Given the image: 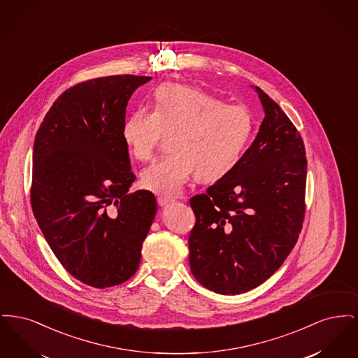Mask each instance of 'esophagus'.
Segmentation results:
<instances>
[{
    "instance_id": "esophagus-1",
    "label": "esophagus",
    "mask_w": 358,
    "mask_h": 358,
    "mask_svg": "<svg viewBox=\"0 0 358 358\" xmlns=\"http://www.w3.org/2000/svg\"><path fill=\"white\" fill-rule=\"evenodd\" d=\"M173 201H174V200L171 199V197H158V199H157V203H158L159 206H166V205L171 204Z\"/></svg>"
}]
</instances>
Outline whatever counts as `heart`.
Instances as JSON below:
<instances>
[{
  "mask_svg": "<svg viewBox=\"0 0 358 358\" xmlns=\"http://www.w3.org/2000/svg\"><path fill=\"white\" fill-rule=\"evenodd\" d=\"M254 118L243 104L189 85L165 83L154 91V108L138 107L122 126L123 141L141 162H149L164 134H173V153L142 173V187L176 196L187 181L212 182L238 166L254 136Z\"/></svg>",
  "mask_w": 358,
  "mask_h": 358,
  "instance_id": "b5f03b06",
  "label": "heart"
}]
</instances>
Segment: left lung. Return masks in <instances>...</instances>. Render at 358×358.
Here are the masks:
<instances>
[{"label":"left lung","instance_id":"8db88e82","mask_svg":"<svg viewBox=\"0 0 358 358\" xmlns=\"http://www.w3.org/2000/svg\"><path fill=\"white\" fill-rule=\"evenodd\" d=\"M264 120L238 166L190 199L193 276L217 294L235 295L266 282L286 260L305 219L303 139L273 99L256 87Z\"/></svg>","mask_w":358,"mask_h":358}]
</instances>
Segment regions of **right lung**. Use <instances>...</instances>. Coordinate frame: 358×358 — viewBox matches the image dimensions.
I'll return each mask as SVG.
<instances>
[{
	"instance_id": "add662e5",
	"label": "right lung",
	"mask_w": 358,
	"mask_h": 358,
	"mask_svg": "<svg viewBox=\"0 0 358 358\" xmlns=\"http://www.w3.org/2000/svg\"><path fill=\"white\" fill-rule=\"evenodd\" d=\"M150 76L114 75L72 85L52 104L34 145L31 204L52 252L95 289L136 273L157 212L136 180L122 136L126 107Z\"/></svg>"
}]
</instances>
